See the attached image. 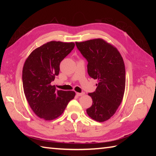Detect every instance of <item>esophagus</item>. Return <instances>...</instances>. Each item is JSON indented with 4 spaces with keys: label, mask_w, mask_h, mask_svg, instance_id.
<instances>
[{
    "label": "esophagus",
    "mask_w": 156,
    "mask_h": 156,
    "mask_svg": "<svg viewBox=\"0 0 156 156\" xmlns=\"http://www.w3.org/2000/svg\"><path fill=\"white\" fill-rule=\"evenodd\" d=\"M84 92H77V93H76V95L77 96H78V97H82V96H84Z\"/></svg>",
    "instance_id": "1"
}]
</instances>
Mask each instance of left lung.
Returning <instances> with one entry per match:
<instances>
[{"label": "left lung", "mask_w": 156, "mask_h": 156, "mask_svg": "<svg viewBox=\"0 0 156 156\" xmlns=\"http://www.w3.org/2000/svg\"><path fill=\"white\" fill-rule=\"evenodd\" d=\"M88 62V74L97 79V89L88 93L92 105L87 109L90 117L98 122L110 119L117 110L125 88V68L120 53L102 39L76 42Z\"/></svg>", "instance_id": "1"}]
</instances>
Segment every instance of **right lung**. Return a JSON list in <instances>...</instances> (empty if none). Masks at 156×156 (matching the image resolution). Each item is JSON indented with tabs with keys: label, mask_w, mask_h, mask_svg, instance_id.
Listing matches in <instances>:
<instances>
[{
	"label": "right lung",
	"mask_w": 156,
	"mask_h": 156,
	"mask_svg": "<svg viewBox=\"0 0 156 156\" xmlns=\"http://www.w3.org/2000/svg\"><path fill=\"white\" fill-rule=\"evenodd\" d=\"M75 46L74 43L48 42L29 55L23 68V86L30 107L36 115L50 121L59 117L75 92L58 90L51 82L59 72L60 62Z\"/></svg>",
	"instance_id": "add662e5"
}]
</instances>
